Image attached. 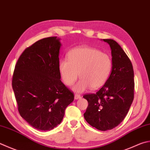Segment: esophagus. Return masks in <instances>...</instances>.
Wrapping results in <instances>:
<instances>
[{
  "label": "esophagus",
  "mask_w": 150,
  "mask_h": 150,
  "mask_svg": "<svg viewBox=\"0 0 150 150\" xmlns=\"http://www.w3.org/2000/svg\"><path fill=\"white\" fill-rule=\"evenodd\" d=\"M74 98L75 99H79V98H81V95L80 94H75Z\"/></svg>",
  "instance_id": "esophagus-1"
}]
</instances>
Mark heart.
I'll list each match as a JSON object with an SVG mask.
<instances>
[{
  "mask_svg": "<svg viewBox=\"0 0 150 150\" xmlns=\"http://www.w3.org/2000/svg\"><path fill=\"white\" fill-rule=\"evenodd\" d=\"M59 71L64 84L71 86L81 78L73 87L76 92H83L91 87L95 89L106 83L111 72L112 61L106 53L91 47L82 46L70 51L67 59L59 62Z\"/></svg>",
  "mask_w": 150,
  "mask_h": 150,
  "instance_id": "heart-1",
  "label": "heart"
}]
</instances>
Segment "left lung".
Listing matches in <instances>:
<instances>
[{"mask_svg": "<svg viewBox=\"0 0 150 150\" xmlns=\"http://www.w3.org/2000/svg\"><path fill=\"white\" fill-rule=\"evenodd\" d=\"M112 50V69L104 86L96 93L83 96L88 102L83 114L90 125L100 131L111 130L125 119L134 99V70L121 47L112 39H103Z\"/></svg>", "mask_w": 150, "mask_h": 150, "instance_id": "8db88e82", "label": "left lung"}]
</instances>
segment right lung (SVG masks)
Instances as JSON below:
<instances>
[{
    "instance_id": "obj_1",
    "label": "right lung",
    "mask_w": 150,
    "mask_h": 150,
    "mask_svg": "<svg viewBox=\"0 0 150 150\" xmlns=\"http://www.w3.org/2000/svg\"><path fill=\"white\" fill-rule=\"evenodd\" d=\"M61 46L57 36L36 42L22 53L13 71L12 85L19 114L40 131L60 124L74 100V93L60 80Z\"/></svg>"
}]
</instances>
